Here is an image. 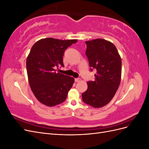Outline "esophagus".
Segmentation results:
<instances>
[{"label":"esophagus","mask_w":149,"mask_h":149,"mask_svg":"<svg viewBox=\"0 0 149 149\" xmlns=\"http://www.w3.org/2000/svg\"><path fill=\"white\" fill-rule=\"evenodd\" d=\"M81 79L80 78H75L74 79V81H75V82H76V83H78V82H79V81H81Z\"/></svg>","instance_id":"esophagus-1"}]
</instances>
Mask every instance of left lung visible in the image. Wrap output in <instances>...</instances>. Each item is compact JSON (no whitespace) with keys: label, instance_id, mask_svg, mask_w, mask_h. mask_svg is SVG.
I'll use <instances>...</instances> for the list:
<instances>
[{"label":"left lung","instance_id":"1","mask_svg":"<svg viewBox=\"0 0 149 149\" xmlns=\"http://www.w3.org/2000/svg\"><path fill=\"white\" fill-rule=\"evenodd\" d=\"M89 66L96 70L94 81H88L82 94L84 103L94 108L107 104L114 96L121 79V58L114 45L102 38L86 41Z\"/></svg>","mask_w":149,"mask_h":149}]
</instances>
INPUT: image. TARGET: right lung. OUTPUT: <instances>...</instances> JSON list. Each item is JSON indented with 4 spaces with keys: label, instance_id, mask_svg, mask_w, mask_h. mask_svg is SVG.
Wrapping results in <instances>:
<instances>
[{
    "label": "right lung",
    "instance_id": "add662e5",
    "mask_svg": "<svg viewBox=\"0 0 149 149\" xmlns=\"http://www.w3.org/2000/svg\"><path fill=\"white\" fill-rule=\"evenodd\" d=\"M77 40L42 38L31 47L26 58V71L30 88L43 104L53 107L64 102L74 79L56 73L55 68L64 66L65 49Z\"/></svg>",
    "mask_w": 149,
    "mask_h": 149
}]
</instances>
